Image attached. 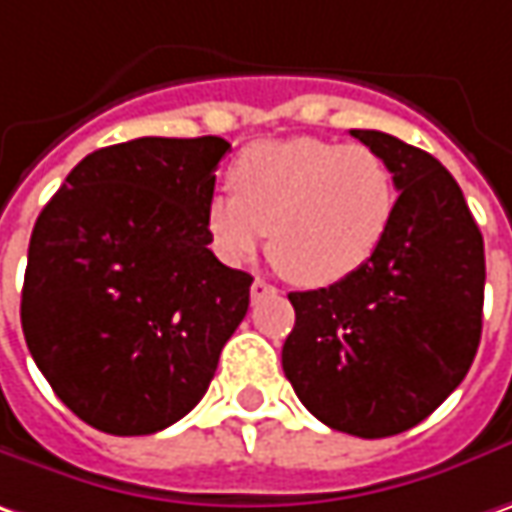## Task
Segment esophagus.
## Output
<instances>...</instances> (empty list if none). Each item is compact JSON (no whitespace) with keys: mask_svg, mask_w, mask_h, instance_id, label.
I'll return each mask as SVG.
<instances>
[{"mask_svg":"<svg viewBox=\"0 0 512 512\" xmlns=\"http://www.w3.org/2000/svg\"><path fill=\"white\" fill-rule=\"evenodd\" d=\"M272 295H278V289H275L269 280L257 278L255 283H252V303H257V300H263V298H272Z\"/></svg>","mask_w":512,"mask_h":512,"instance_id":"34e87169","label":"esophagus"}]
</instances>
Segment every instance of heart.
I'll list each match as a JSON object with an SVG mask.
<instances>
[{
    "mask_svg": "<svg viewBox=\"0 0 512 512\" xmlns=\"http://www.w3.org/2000/svg\"><path fill=\"white\" fill-rule=\"evenodd\" d=\"M229 180L234 194L214 191L203 209L214 255L240 266L269 232L272 260L303 286L355 275L384 243L398 200L378 151L318 137L252 143Z\"/></svg>",
    "mask_w": 512,
    "mask_h": 512,
    "instance_id": "heart-1",
    "label": "heart"
}]
</instances>
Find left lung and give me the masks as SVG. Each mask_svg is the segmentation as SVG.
Here are the masks:
<instances>
[{
  "instance_id": "left-lung-1",
  "label": "left lung",
  "mask_w": 512,
  "mask_h": 512,
  "mask_svg": "<svg viewBox=\"0 0 512 512\" xmlns=\"http://www.w3.org/2000/svg\"><path fill=\"white\" fill-rule=\"evenodd\" d=\"M387 160L398 200L367 263L292 292L283 372L332 430L387 438L421 424L464 381L481 341L484 240L453 174L384 131H349Z\"/></svg>"
}]
</instances>
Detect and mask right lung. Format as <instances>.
Masks as SVG:
<instances>
[{
	"instance_id": "add662e5",
	"label": "right lung",
	"mask_w": 512,
	"mask_h": 512,
	"mask_svg": "<svg viewBox=\"0 0 512 512\" xmlns=\"http://www.w3.org/2000/svg\"><path fill=\"white\" fill-rule=\"evenodd\" d=\"M223 137H140L88 154L36 217L22 332L59 401L111 435L197 407L246 318L252 275L209 249Z\"/></svg>"
}]
</instances>
